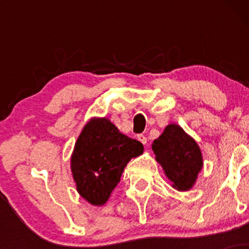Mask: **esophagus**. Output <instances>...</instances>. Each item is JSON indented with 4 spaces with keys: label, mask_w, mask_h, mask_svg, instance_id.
<instances>
[{
    "label": "esophagus",
    "mask_w": 249,
    "mask_h": 249,
    "mask_svg": "<svg viewBox=\"0 0 249 249\" xmlns=\"http://www.w3.org/2000/svg\"><path fill=\"white\" fill-rule=\"evenodd\" d=\"M137 138H138V141L142 142L144 145L147 144V138L144 136V134H138V137H137Z\"/></svg>",
    "instance_id": "34e87169"
}]
</instances>
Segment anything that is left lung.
<instances>
[{"mask_svg":"<svg viewBox=\"0 0 249 249\" xmlns=\"http://www.w3.org/2000/svg\"><path fill=\"white\" fill-rule=\"evenodd\" d=\"M152 150L173 188L185 192L194 186L204 160L199 145L182 127L168 124L153 141Z\"/></svg>","mask_w":249,"mask_h":249,"instance_id":"1","label":"left lung"}]
</instances>
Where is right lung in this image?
<instances>
[{
	"label": "right lung",
	"instance_id": "add662e5",
	"mask_svg": "<svg viewBox=\"0 0 249 249\" xmlns=\"http://www.w3.org/2000/svg\"><path fill=\"white\" fill-rule=\"evenodd\" d=\"M142 152V142L123 134L110 119L91 118L77 138L70 159L77 192L89 204L103 206L127 162Z\"/></svg>",
	"mask_w": 249,
	"mask_h": 249
}]
</instances>
